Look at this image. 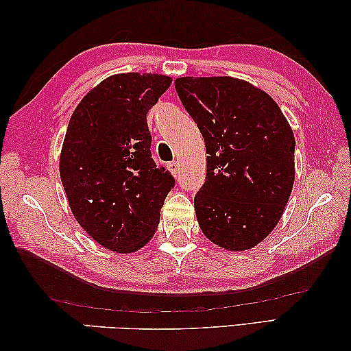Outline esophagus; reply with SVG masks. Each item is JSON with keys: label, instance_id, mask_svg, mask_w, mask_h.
<instances>
[{"label": "esophagus", "instance_id": "esophagus-1", "mask_svg": "<svg viewBox=\"0 0 351 351\" xmlns=\"http://www.w3.org/2000/svg\"><path fill=\"white\" fill-rule=\"evenodd\" d=\"M168 169H169L174 176H179V172H180L179 162H171V163H168Z\"/></svg>", "mask_w": 351, "mask_h": 351}]
</instances>
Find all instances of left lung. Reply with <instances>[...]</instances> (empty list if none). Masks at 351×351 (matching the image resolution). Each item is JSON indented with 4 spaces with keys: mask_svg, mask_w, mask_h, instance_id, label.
<instances>
[{
    "mask_svg": "<svg viewBox=\"0 0 351 351\" xmlns=\"http://www.w3.org/2000/svg\"><path fill=\"white\" fill-rule=\"evenodd\" d=\"M176 90L204 136L206 177L194 208L227 250L260 244L277 226L295 177V140L266 91L234 77H179Z\"/></svg>",
    "mask_w": 351,
    "mask_h": 351,
    "instance_id": "8db88e82",
    "label": "left lung"
}]
</instances>
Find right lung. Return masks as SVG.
Instances as JSON below:
<instances>
[{
  "label": "right lung",
  "mask_w": 351,
  "mask_h": 351,
  "mask_svg": "<svg viewBox=\"0 0 351 351\" xmlns=\"http://www.w3.org/2000/svg\"><path fill=\"white\" fill-rule=\"evenodd\" d=\"M171 82L163 74H114L88 91L68 123L59 165L68 204L80 227L117 254L154 237L176 185L152 160L146 119Z\"/></svg>",
  "instance_id": "obj_1"
}]
</instances>
